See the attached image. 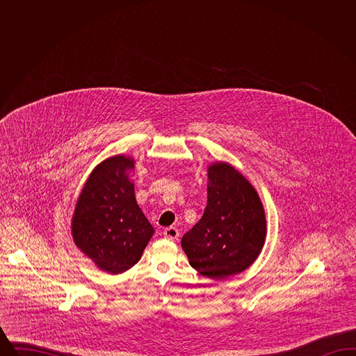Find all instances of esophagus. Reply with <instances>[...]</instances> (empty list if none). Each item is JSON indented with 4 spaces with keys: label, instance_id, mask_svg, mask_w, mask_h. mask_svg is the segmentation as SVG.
Instances as JSON below:
<instances>
[{
    "label": "esophagus",
    "instance_id": "1",
    "mask_svg": "<svg viewBox=\"0 0 356 356\" xmlns=\"http://www.w3.org/2000/svg\"><path fill=\"white\" fill-rule=\"evenodd\" d=\"M164 236L170 240H176L179 237V229L175 227H168L164 229Z\"/></svg>",
    "mask_w": 356,
    "mask_h": 356
}]
</instances>
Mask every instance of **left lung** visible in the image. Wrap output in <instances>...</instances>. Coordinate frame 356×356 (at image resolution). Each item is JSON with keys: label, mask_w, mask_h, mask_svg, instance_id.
I'll return each mask as SVG.
<instances>
[{"label": "left lung", "mask_w": 356, "mask_h": 356, "mask_svg": "<svg viewBox=\"0 0 356 356\" xmlns=\"http://www.w3.org/2000/svg\"><path fill=\"white\" fill-rule=\"evenodd\" d=\"M203 216L181 238L189 264L205 277L220 280L247 270L266 237L261 202L250 181L227 163L208 168Z\"/></svg>", "instance_id": "obj_1"}]
</instances>
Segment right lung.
<instances>
[{
    "mask_svg": "<svg viewBox=\"0 0 356 356\" xmlns=\"http://www.w3.org/2000/svg\"><path fill=\"white\" fill-rule=\"evenodd\" d=\"M134 167V160L121 154L99 164L85 183L72 221L76 245L113 275L132 268L153 235L128 179L127 170Z\"/></svg>",
    "mask_w": 356,
    "mask_h": 356,
    "instance_id": "add662e5",
    "label": "right lung"
}]
</instances>
